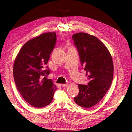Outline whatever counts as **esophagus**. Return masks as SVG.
<instances>
[{"label": "esophagus", "instance_id": "34e87169", "mask_svg": "<svg viewBox=\"0 0 132 132\" xmlns=\"http://www.w3.org/2000/svg\"><path fill=\"white\" fill-rule=\"evenodd\" d=\"M62 85L63 87H66V86H67L68 85V84H63Z\"/></svg>", "mask_w": 132, "mask_h": 132}]
</instances>
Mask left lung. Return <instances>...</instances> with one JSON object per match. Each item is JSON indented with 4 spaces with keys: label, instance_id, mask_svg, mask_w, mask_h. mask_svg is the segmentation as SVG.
I'll use <instances>...</instances> for the list:
<instances>
[{
    "label": "left lung",
    "instance_id": "left-lung-1",
    "mask_svg": "<svg viewBox=\"0 0 132 132\" xmlns=\"http://www.w3.org/2000/svg\"><path fill=\"white\" fill-rule=\"evenodd\" d=\"M72 39L89 80L87 85H78L79 94L74 100L89 109L101 101L110 88L113 77L112 59L104 44L93 35L79 32Z\"/></svg>",
    "mask_w": 132,
    "mask_h": 132
}]
</instances>
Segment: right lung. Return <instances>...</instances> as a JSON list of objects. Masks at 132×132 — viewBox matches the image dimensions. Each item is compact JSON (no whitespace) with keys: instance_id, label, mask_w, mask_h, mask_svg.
I'll list each match as a JSON object with an SVG mask.
<instances>
[{"instance_id":"right-lung-1","label":"right lung","mask_w":132,"mask_h":132,"mask_svg":"<svg viewBox=\"0 0 132 132\" xmlns=\"http://www.w3.org/2000/svg\"><path fill=\"white\" fill-rule=\"evenodd\" d=\"M56 41L54 32L41 34L27 41L15 60L13 74L16 86L25 100L35 107L48 105L57 89L52 80L45 77L50 73L48 66L44 69Z\"/></svg>"}]
</instances>
